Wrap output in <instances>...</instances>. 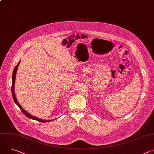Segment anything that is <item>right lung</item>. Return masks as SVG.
Returning <instances> with one entry per match:
<instances>
[{"label": "right lung", "instance_id": "obj_1", "mask_svg": "<svg viewBox=\"0 0 154 154\" xmlns=\"http://www.w3.org/2000/svg\"><path fill=\"white\" fill-rule=\"evenodd\" d=\"M19 62L17 63V64L14 70H13V75H12V85H11V92H12V96H13V100L14 101V102L18 105L19 108L20 109V110L22 111V112H23L26 116H27L28 118H30V119H34V120H36L37 121H39V122H50L51 121H43L42 119H38V118H35L33 116H32V115H30V114H29L27 112H26L24 109L23 108V107H22L20 104L18 103L16 98V96H15V94H14V82H15V78H16V71H17V66L19 65Z\"/></svg>", "mask_w": 154, "mask_h": 154}]
</instances>
